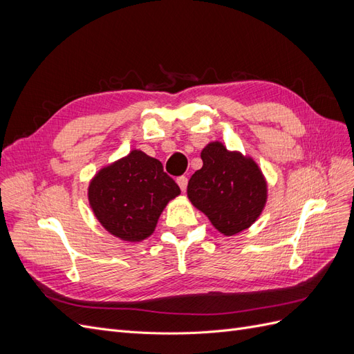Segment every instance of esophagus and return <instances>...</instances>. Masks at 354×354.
Here are the masks:
<instances>
[{"label": "esophagus", "mask_w": 354, "mask_h": 354, "mask_svg": "<svg viewBox=\"0 0 354 354\" xmlns=\"http://www.w3.org/2000/svg\"><path fill=\"white\" fill-rule=\"evenodd\" d=\"M177 185L180 186L181 192H185V190H186V187H187V177H186V176H181V177H178V178H177Z\"/></svg>", "instance_id": "obj_1"}]
</instances>
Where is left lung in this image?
<instances>
[{
  "label": "left lung",
  "instance_id": "obj_1",
  "mask_svg": "<svg viewBox=\"0 0 354 354\" xmlns=\"http://www.w3.org/2000/svg\"><path fill=\"white\" fill-rule=\"evenodd\" d=\"M202 168L190 177L187 198L224 236L259 220L267 202V181L251 156L209 142L201 152Z\"/></svg>",
  "mask_w": 354,
  "mask_h": 354
}]
</instances>
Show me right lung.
I'll return each instance as SVG.
<instances>
[{
  "mask_svg": "<svg viewBox=\"0 0 354 354\" xmlns=\"http://www.w3.org/2000/svg\"><path fill=\"white\" fill-rule=\"evenodd\" d=\"M178 195L180 187L164 173L162 164L138 149L100 168L88 185L94 217L127 242L151 236L167 203Z\"/></svg>",
  "mask_w": 354,
  "mask_h": 354,
  "instance_id": "add662e5",
  "label": "right lung"
}]
</instances>
